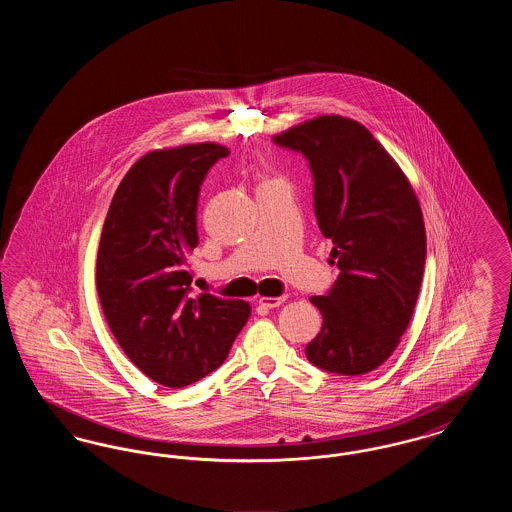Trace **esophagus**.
I'll return each instance as SVG.
<instances>
[{
  "mask_svg": "<svg viewBox=\"0 0 512 512\" xmlns=\"http://www.w3.org/2000/svg\"><path fill=\"white\" fill-rule=\"evenodd\" d=\"M284 301H286V295H280V297H259V305L267 307V309L280 307Z\"/></svg>",
  "mask_w": 512,
  "mask_h": 512,
  "instance_id": "34e87169",
  "label": "esophagus"
}]
</instances>
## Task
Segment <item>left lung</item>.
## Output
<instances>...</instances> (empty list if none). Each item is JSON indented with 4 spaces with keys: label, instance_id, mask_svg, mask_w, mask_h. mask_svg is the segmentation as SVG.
Here are the masks:
<instances>
[{
    "label": "left lung",
    "instance_id": "left-lung-1",
    "mask_svg": "<svg viewBox=\"0 0 512 512\" xmlns=\"http://www.w3.org/2000/svg\"><path fill=\"white\" fill-rule=\"evenodd\" d=\"M272 140L309 161L318 228L340 268L330 292L311 297L322 330L305 347L307 359L361 376L388 361L413 317L426 263L420 203L361 122L322 115Z\"/></svg>",
    "mask_w": 512,
    "mask_h": 512
}]
</instances>
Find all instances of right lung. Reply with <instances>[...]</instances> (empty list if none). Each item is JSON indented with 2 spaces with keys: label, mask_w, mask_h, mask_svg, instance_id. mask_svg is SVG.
Returning a JSON list of instances; mask_svg holds the SVG:
<instances>
[{
  "label": "right lung",
  "mask_w": 512,
  "mask_h": 512,
  "mask_svg": "<svg viewBox=\"0 0 512 512\" xmlns=\"http://www.w3.org/2000/svg\"><path fill=\"white\" fill-rule=\"evenodd\" d=\"M228 153L213 142L149 151L122 178L101 230L103 315L128 359L167 388L219 368L251 315L240 299L190 295L199 188Z\"/></svg>",
  "instance_id": "obj_1"
}]
</instances>
